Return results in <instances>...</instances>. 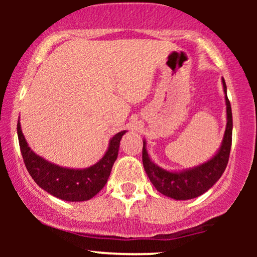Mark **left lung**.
<instances>
[{
  "label": "left lung",
  "instance_id": "8db88e82",
  "mask_svg": "<svg viewBox=\"0 0 257 257\" xmlns=\"http://www.w3.org/2000/svg\"><path fill=\"white\" fill-rule=\"evenodd\" d=\"M222 86L226 101L227 125L224 130L222 143L214 156L198 166L186 170L168 171L160 167L151 159L146 149V140L143 143V165L145 172L154 187L161 194L174 200H189L198 198L208 191L221 178L226 170L229 159L231 147V135H233V115H231L230 103L227 97L226 82L222 78Z\"/></svg>",
  "mask_w": 257,
  "mask_h": 257
}]
</instances>
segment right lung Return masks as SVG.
Here are the masks:
<instances>
[{"instance_id": "right-lung-1", "label": "right lung", "mask_w": 257, "mask_h": 257, "mask_svg": "<svg viewBox=\"0 0 257 257\" xmlns=\"http://www.w3.org/2000/svg\"><path fill=\"white\" fill-rule=\"evenodd\" d=\"M127 131H120L108 142L101 159L86 168H70L45 160L28 145L21 122H17V136L24 164L31 178L42 189L56 198L70 202L86 201L104 187L110 177L112 166L118 157L119 144Z\"/></svg>"}]
</instances>
